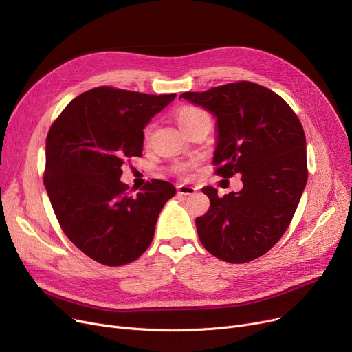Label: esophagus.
Returning a JSON list of instances; mask_svg holds the SVG:
<instances>
[{"mask_svg":"<svg viewBox=\"0 0 352 352\" xmlns=\"http://www.w3.org/2000/svg\"><path fill=\"white\" fill-rule=\"evenodd\" d=\"M177 191L179 195H192L197 192V188L188 186V184H179L177 187Z\"/></svg>","mask_w":352,"mask_h":352,"instance_id":"1","label":"esophagus"}]
</instances>
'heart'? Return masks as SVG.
<instances>
[{
  "label": "heart",
  "mask_w": 352,
  "mask_h": 352,
  "mask_svg": "<svg viewBox=\"0 0 352 352\" xmlns=\"http://www.w3.org/2000/svg\"><path fill=\"white\" fill-rule=\"evenodd\" d=\"M208 116L204 113V111L197 108V107H182L178 113H177V124L182 129L188 128L190 125L201 121V120H207ZM150 133V129H146V135Z\"/></svg>",
  "instance_id": "heart-1"
}]
</instances>
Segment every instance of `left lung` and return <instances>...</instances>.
Listing matches in <instances>:
<instances>
[{"mask_svg": "<svg viewBox=\"0 0 352 352\" xmlns=\"http://www.w3.org/2000/svg\"><path fill=\"white\" fill-rule=\"evenodd\" d=\"M179 98L215 118V173L243 179L241 191L223 198L214 187L202 188L210 210L195 219L199 241L223 261H252L280 241L304 192L302 125L278 94L248 81L182 92Z\"/></svg>", "mask_w": 352, "mask_h": 352, "instance_id": "1", "label": "left lung"}]
</instances>
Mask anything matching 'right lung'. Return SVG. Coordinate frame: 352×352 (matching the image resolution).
<instances>
[{
	"instance_id": "add662e5",
	"label": "right lung",
	"mask_w": 352,
	"mask_h": 352,
	"mask_svg": "<svg viewBox=\"0 0 352 352\" xmlns=\"http://www.w3.org/2000/svg\"><path fill=\"white\" fill-rule=\"evenodd\" d=\"M174 98L98 87L74 98L50 128L44 186L51 206L69 241L100 264L141 256L177 192L153 179L128 197L120 181L124 161L142 155V129Z\"/></svg>"
}]
</instances>
